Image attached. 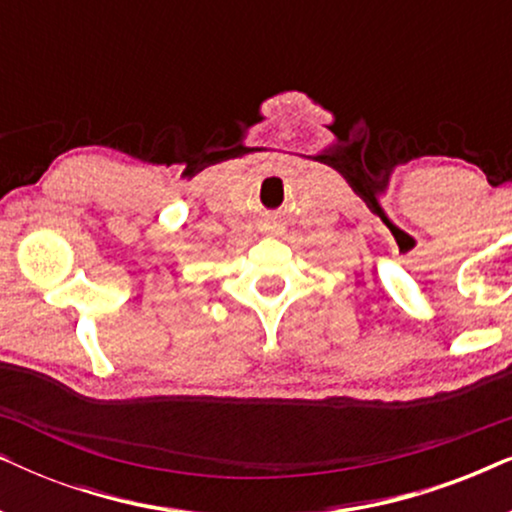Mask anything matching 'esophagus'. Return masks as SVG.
<instances>
[{
  "mask_svg": "<svg viewBox=\"0 0 512 512\" xmlns=\"http://www.w3.org/2000/svg\"><path fill=\"white\" fill-rule=\"evenodd\" d=\"M268 230H272V233H279V230H282V226H277V223H268V226H265Z\"/></svg>",
  "mask_w": 512,
  "mask_h": 512,
  "instance_id": "esophagus-1",
  "label": "esophagus"
}]
</instances>
